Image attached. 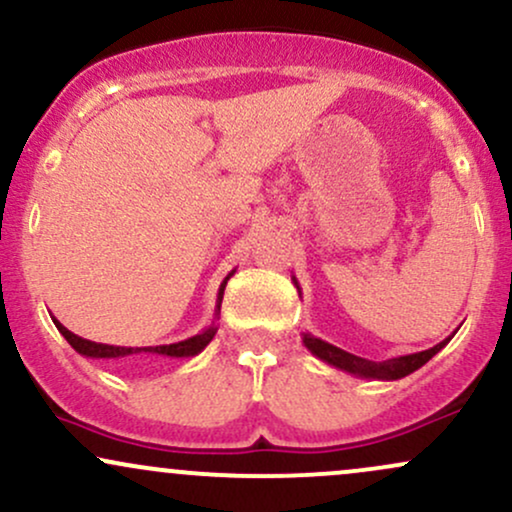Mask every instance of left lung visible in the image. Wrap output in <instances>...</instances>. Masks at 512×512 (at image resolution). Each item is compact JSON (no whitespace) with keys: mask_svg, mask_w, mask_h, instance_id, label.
Returning a JSON list of instances; mask_svg holds the SVG:
<instances>
[{"mask_svg":"<svg viewBox=\"0 0 512 512\" xmlns=\"http://www.w3.org/2000/svg\"><path fill=\"white\" fill-rule=\"evenodd\" d=\"M293 284H296V289H298L296 276H293ZM448 342H450V337L433 346V349L419 351V354L387 358V361H368V358L349 354V351L339 349V346H334L330 342H322V339L313 337L310 332H303V344H305V349L310 351V354L320 358V361L330 363V366H334V368L344 370V373H351V375H356V378H368V380H399V378H404V375L414 373V370H419L421 366H424V363L431 361V358L436 356L438 351L443 349V346Z\"/></svg>","mask_w":512,"mask_h":512,"instance_id":"left-lung-1","label":"left lung"}]
</instances>
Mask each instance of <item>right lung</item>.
I'll list each match as a JSON object with an SVG mask.
<instances>
[{
  "label": "right lung",
  "mask_w": 512,
  "mask_h": 512,
  "mask_svg": "<svg viewBox=\"0 0 512 512\" xmlns=\"http://www.w3.org/2000/svg\"><path fill=\"white\" fill-rule=\"evenodd\" d=\"M233 272H236V269H233ZM233 272L221 281L219 296H216L214 320H211V325L204 327V330L199 332V334H195V337L182 339V342H175V344H161V346H113V344H98V342H91V339L76 337L74 332H69L60 320H55V317H52V322H55L57 330L62 332V337L67 339L69 344H72V349L76 351V354H81V356H86V358H127V356H134V354H156V356H170V358H192V356H197L199 351H204V346H207L211 339H214L216 330H219V327H216V320H219V313H221L223 289H226L228 279H231Z\"/></svg>",
  "instance_id": "add662e5"
}]
</instances>
